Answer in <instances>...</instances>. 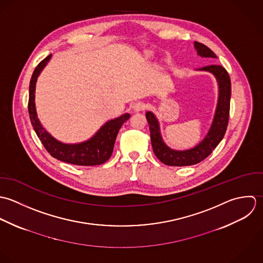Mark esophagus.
Instances as JSON below:
<instances>
[{
    "label": "esophagus",
    "instance_id": "esophagus-1",
    "mask_svg": "<svg viewBox=\"0 0 263 263\" xmlns=\"http://www.w3.org/2000/svg\"><path fill=\"white\" fill-rule=\"evenodd\" d=\"M132 108L135 110V111H139V110H143L145 108V104L142 103V102H136L132 105Z\"/></svg>",
    "mask_w": 263,
    "mask_h": 263
}]
</instances>
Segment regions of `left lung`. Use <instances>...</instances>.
Masks as SVG:
<instances>
[{
	"instance_id": "8db88e82",
	"label": "left lung",
	"mask_w": 263,
	"mask_h": 263,
	"mask_svg": "<svg viewBox=\"0 0 263 263\" xmlns=\"http://www.w3.org/2000/svg\"><path fill=\"white\" fill-rule=\"evenodd\" d=\"M194 47L197 50V53L201 57L212 59L216 58L215 53L201 43L194 42ZM199 70L211 72L216 77L219 87V95L215 115L210 131L206 137L197 146L184 152L173 151L168 148L161 140L157 118L152 111L146 112V119L149 125L151 140L154 153L157 156V158L164 164L173 166L196 164L210 156L226 134L229 123L231 101V79L229 73L222 66L214 64L202 67Z\"/></svg>"
}]
</instances>
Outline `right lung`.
Segmentation results:
<instances>
[{
	"instance_id": "right-lung-1",
	"label": "right lung",
	"mask_w": 263,
	"mask_h": 263,
	"mask_svg": "<svg viewBox=\"0 0 263 263\" xmlns=\"http://www.w3.org/2000/svg\"><path fill=\"white\" fill-rule=\"evenodd\" d=\"M52 54L45 58L34 69L29 84V99H28V112L31 125L42 141L47 152L59 160L76 164V165H97L105 162L110 158L116 137L124 122H126L130 115L124 114L116 119L106 122L105 125L97 132V134L89 140L78 144H65L55 140L42 126L35 110L34 91L37 76L41 71L50 61Z\"/></svg>"
}]
</instances>
